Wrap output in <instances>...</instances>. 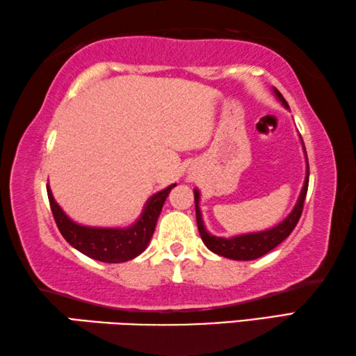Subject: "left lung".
Segmentation results:
<instances>
[{
    "mask_svg": "<svg viewBox=\"0 0 356 356\" xmlns=\"http://www.w3.org/2000/svg\"><path fill=\"white\" fill-rule=\"evenodd\" d=\"M275 97L282 101L286 109H289V104H286L285 98L282 97V93L277 88H274ZM304 147V145H302ZM306 152V149H304ZM306 180H304L302 190L300 193V198H298L296 206L293 207L290 216L286 217L284 222L275 225L274 228L258 231V233H249V234H241V236H233V238H217V236H212L207 233L204 227V222H202L201 211H200V191L195 190V207H196V223H198V229L201 234V239L204 242L206 247L211 252L217 253L220 257L236 259V261H249V259H257L259 257L266 255L268 252L275 249L282 241H285L291 234V231L295 229L298 220H300L304 207V200H306L307 195V187H309V161L306 155Z\"/></svg>",
    "mask_w": 356,
    "mask_h": 356,
    "instance_id": "left-lung-1",
    "label": "left lung"
}]
</instances>
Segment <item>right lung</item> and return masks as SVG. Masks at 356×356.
Returning <instances> with one entry per match:
<instances>
[{"mask_svg": "<svg viewBox=\"0 0 356 356\" xmlns=\"http://www.w3.org/2000/svg\"><path fill=\"white\" fill-rule=\"evenodd\" d=\"M176 184L158 191L147 200L140 217L127 228H97L83 227L66 216L47 185L50 209H52L56 227L63 238L83 255L103 263H123L136 258L147 249L156 220L160 217L163 204Z\"/></svg>", "mask_w": 356, "mask_h": 356, "instance_id": "1", "label": "right lung"}]
</instances>
